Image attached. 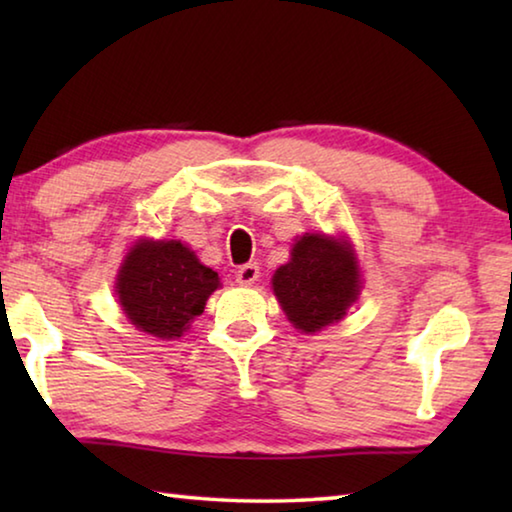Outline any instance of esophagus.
Returning a JSON list of instances; mask_svg holds the SVG:
<instances>
[{
  "label": "esophagus",
  "mask_w": 512,
  "mask_h": 512,
  "mask_svg": "<svg viewBox=\"0 0 512 512\" xmlns=\"http://www.w3.org/2000/svg\"><path fill=\"white\" fill-rule=\"evenodd\" d=\"M259 277V266L257 264H244L237 271V282L241 287H250V284H255Z\"/></svg>",
  "instance_id": "esophagus-1"
}]
</instances>
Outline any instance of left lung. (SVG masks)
Here are the masks:
<instances>
[{
  "mask_svg": "<svg viewBox=\"0 0 512 512\" xmlns=\"http://www.w3.org/2000/svg\"><path fill=\"white\" fill-rule=\"evenodd\" d=\"M361 291L352 244L341 237L305 232L291 259L273 275V293L289 323L305 334L339 323Z\"/></svg>",
  "mask_w": 512,
  "mask_h": 512,
  "instance_id": "1",
  "label": "left lung"
}]
</instances>
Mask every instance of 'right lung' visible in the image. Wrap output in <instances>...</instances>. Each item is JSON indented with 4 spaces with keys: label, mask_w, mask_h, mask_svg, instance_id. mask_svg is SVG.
I'll list each match as a JSON object with an SVG mask.
<instances>
[{
    "label": "right lung",
    "mask_w": 512,
    "mask_h": 512,
    "mask_svg": "<svg viewBox=\"0 0 512 512\" xmlns=\"http://www.w3.org/2000/svg\"><path fill=\"white\" fill-rule=\"evenodd\" d=\"M219 275L183 241L140 239L119 266L115 293L126 318L155 339H180L219 289Z\"/></svg>",
    "instance_id": "right-lung-1"
}]
</instances>
